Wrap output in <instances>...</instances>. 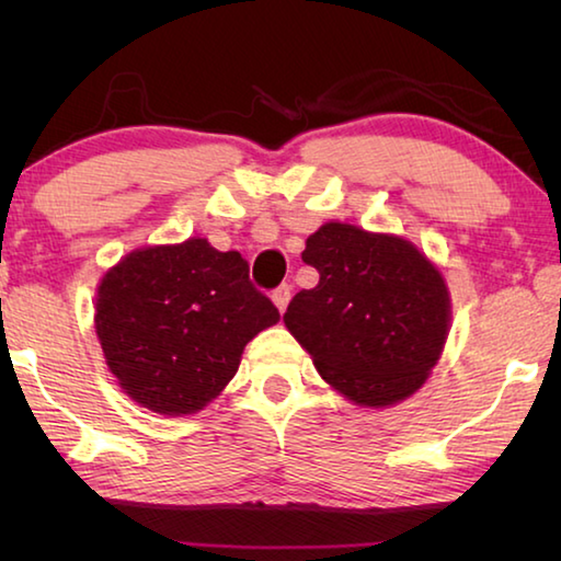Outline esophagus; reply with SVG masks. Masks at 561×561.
I'll use <instances>...</instances> for the list:
<instances>
[{
    "label": "esophagus",
    "instance_id": "obj_1",
    "mask_svg": "<svg viewBox=\"0 0 561 561\" xmlns=\"http://www.w3.org/2000/svg\"><path fill=\"white\" fill-rule=\"evenodd\" d=\"M289 299H291V284H282V287H277V289L272 291V301L277 304V309H279V311L287 309Z\"/></svg>",
    "mask_w": 561,
    "mask_h": 561
}]
</instances>
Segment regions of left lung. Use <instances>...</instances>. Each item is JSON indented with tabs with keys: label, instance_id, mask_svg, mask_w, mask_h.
Here are the masks:
<instances>
[{
	"label": "left lung",
	"instance_id": "1",
	"mask_svg": "<svg viewBox=\"0 0 561 561\" xmlns=\"http://www.w3.org/2000/svg\"><path fill=\"white\" fill-rule=\"evenodd\" d=\"M301 260L319 284L294 294L284 324L321 378L366 408L417 391L448 336L440 272L401 237L341 222L319 227Z\"/></svg>",
	"mask_w": 561,
	"mask_h": 561
}]
</instances>
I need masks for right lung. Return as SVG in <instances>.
Wrapping results in <instances>:
<instances>
[{
	"label": "right lung",
	"mask_w": 561,
	"mask_h": 561,
	"mask_svg": "<svg viewBox=\"0 0 561 561\" xmlns=\"http://www.w3.org/2000/svg\"><path fill=\"white\" fill-rule=\"evenodd\" d=\"M277 321L242 254L217 252L203 237L130 252L106 272L96 297L111 374L160 415L210 403L237 374L244 346Z\"/></svg>",
	"instance_id": "right-lung-1"
}]
</instances>
